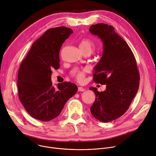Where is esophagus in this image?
<instances>
[{
  "mask_svg": "<svg viewBox=\"0 0 156 156\" xmlns=\"http://www.w3.org/2000/svg\"><path fill=\"white\" fill-rule=\"evenodd\" d=\"M85 88H83V87H78V91H85Z\"/></svg>",
  "mask_w": 156,
  "mask_h": 156,
  "instance_id": "1",
  "label": "esophagus"
}]
</instances>
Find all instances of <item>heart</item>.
I'll list each match as a JSON object with an SVG mask.
<instances>
[{
	"label": "heart",
	"instance_id": "heart-1",
	"mask_svg": "<svg viewBox=\"0 0 156 156\" xmlns=\"http://www.w3.org/2000/svg\"><path fill=\"white\" fill-rule=\"evenodd\" d=\"M79 47L80 50L82 51V52L89 51L91 53L92 50L95 48V44L88 39H83L80 41ZM85 71L86 70L83 69L82 71H79L76 73L75 77L77 81L81 82L83 80Z\"/></svg>",
	"mask_w": 156,
	"mask_h": 156
}]
</instances>
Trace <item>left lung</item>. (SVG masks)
<instances>
[{"mask_svg": "<svg viewBox=\"0 0 156 156\" xmlns=\"http://www.w3.org/2000/svg\"><path fill=\"white\" fill-rule=\"evenodd\" d=\"M89 31L103 44L101 58L94 68L93 80L106 85V90L101 92L95 87L90 88L96 96L90 112L97 120L108 122L128 110L139 88L140 74L132 51L112 26L98 23L91 26Z\"/></svg>", "mask_w": 156, "mask_h": 156, "instance_id": "8db88e82", "label": "left lung"}]
</instances>
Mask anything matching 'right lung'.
Instances as JSON below:
<instances>
[{"label":"right lung","instance_id":"obj_1","mask_svg":"<svg viewBox=\"0 0 156 156\" xmlns=\"http://www.w3.org/2000/svg\"><path fill=\"white\" fill-rule=\"evenodd\" d=\"M73 33L65 26L48 29L33 43L21 62L18 95L26 111L34 119L49 121L56 118L77 91L74 83L65 82L55 87L51 80L52 70L59 68L61 47Z\"/></svg>","mask_w":156,"mask_h":156}]
</instances>
